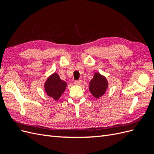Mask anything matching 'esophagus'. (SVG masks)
Here are the masks:
<instances>
[{"label":"esophagus","mask_w":154,"mask_h":154,"mask_svg":"<svg viewBox=\"0 0 154 154\" xmlns=\"http://www.w3.org/2000/svg\"><path fill=\"white\" fill-rule=\"evenodd\" d=\"M82 80H75L74 81V84L75 85H80L81 83H82Z\"/></svg>","instance_id":"1"}]
</instances>
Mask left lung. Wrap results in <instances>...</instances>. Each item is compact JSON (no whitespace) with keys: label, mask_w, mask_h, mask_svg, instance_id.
Returning a JSON list of instances; mask_svg holds the SVG:
<instances>
[{"label":"left lung","mask_w":154,"mask_h":154,"mask_svg":"<svg viewBox=\"0 0 154 154\" xmlns=\"http://www.w3.org/2000/svg\"><path fill=\"white\" fill-rule=\"evenodd\" d=\"M89 90L92 94L96 98L104 94L107 88V81L106 78L99 73H96L89 82Z\"/></svg>","instance_id":"left-lung-1"}]
</instances>
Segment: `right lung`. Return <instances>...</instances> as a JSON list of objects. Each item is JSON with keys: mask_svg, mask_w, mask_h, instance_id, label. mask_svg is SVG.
Masks as SVG:
<instances>
[{"mask_svg": "<svg viewBox=\"0 0 154 154\" xmlns=\"http://www.w3.org/2000/svg\"><path fill=\"white\" fill-rule=\"evenodd\" d=\"M67 83L62 80L57 73H54L45 83V90L48 95L58 100L63 93Z\"/></svg>", "mask_w": 154, "mask_h": 154, "instance_id": "right-lung-1", "label": "right lung"}]
</instances>
